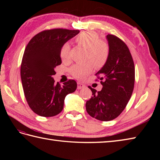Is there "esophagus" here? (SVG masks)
<instances>
[{
    "instance_id": "1",
    "label": "esophagus",
    "mask_w": 160,
    "mask_h": 160,
    "mask_svg": "<svg viewBox=\"0 0 160 160\" xmlns=\"http://www.w3.org/2000/svg\"><path fill=\"white\" fill-rule=\"evenodd\" d=\"M77 84H78V89H82V88H83V87H84V84H82L81 82H77Z\"/></svg>"
}]
</instances>
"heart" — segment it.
Returning a JSON list of instances; mask_svg holds the SVG:
<instances>
[{
	"label": "heart",
	"mask_w": 160,
	"mask_h": 160,
	"mask_svg": "<svg viewBox=\"0 0 160 160\" xmlns=\"http://www.w3.org/2000/svg\"><path fill=\"white\" fill-rule=\"evenodd\" d=\"M75 41L80 47L87 49L85 59L87 62L82 64H76L70 68L71 76L82 80L87 75L92 72L93 64L96 68L105 65L110 55V47L104 40H101L100 35L94 31H86L78 34ZM71 46L69 42H64L60 48V56L63 61L70 58Z\"/></svg>",
	"instance_id": "heart-1"
}]
</instances>
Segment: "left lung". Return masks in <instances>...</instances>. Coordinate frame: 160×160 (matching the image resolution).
Listing matches in <instances>:
<instances>
[{
	"label": "left lung",
	"mask_w": 160,
	"mask_h": 160,
	"mask_svg": "<svg viewBox=\"0 0 160 160\" xmlns=\"http://www.w3.org/2000/svg\"><path fill=\"white\" fill-rule=\"evenodd\" d=\"M107 38L109 58L96 73L103 87L97 92L88 87L93 96L86 102L87 113L100 121H110L120 115L130 100L135 84L134 62L127 45L113 34H108Z\"/></svg>",
	"instance_id": "1"
}]
</instances>
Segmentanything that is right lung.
Instances as JSON below:
<instances>
[{"instance_id":"1","label":"right lung","mask_w":160,"mask_h":160,"mask_svg":"<svg viewBox=\"0 0 160 160\" xmlns=\"http://www.w3.org/2000/svg\"><path fill=\"white\" fill-rule=\"evenodd\" d=\"M80 32L79 30L58 28L37 33L27 45L24 52L20 77L24 94L30 108L42 117H53L63 109L67 94L74 92V80L55 83L54 68L62 63L60 52L64 42Z\"/></svg>"}]
</instances>
